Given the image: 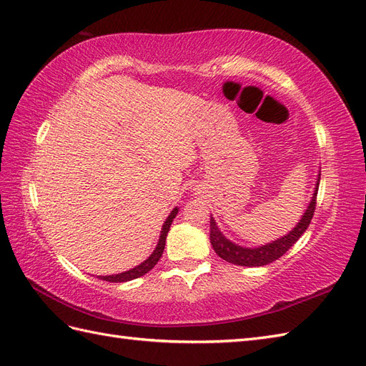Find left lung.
I'll use <instances>...</instances> for the list:
<instances>
[{
	"label": "left lung",
	"mask_w": 366,
	"mask_h": 366,
	"mask_svg": "<svg viewBox=\"0 0 366 366\" xmlns=\"http://www.w3.org/2000/svg\"><path fill=\"white\" fill-rule=\"evenodd\" d=\"M321 180V174L318 175V182H316V188L313 192L312 202L308 204V208L305 209L304 216L300 217V221L285 237H282L280 239H275L269 244L259 246V247H241L234 242L227 239L221 230L217 229L216 221L213 217L209 219V241L211 246H213L216 254L221 257L225 262H229L232 264H238V266H264L269 264L275 259L280 258L291 246L296 244V241L302 237L304 232L307 230V227L310 225L312 217L315 214V208H316V196H318V186Z\"/></svg>",
	"instance_id": "1"
}]
</instances>
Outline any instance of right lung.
<instances>
[{
  "label": "right lung",
  "instance_id": "obj_1",
  "mask_svg": "<svg viewBox=\"0 0 366 366\" xmlns=\"http://www.w3.org/2000/svg\"><path fill=\"white\" fill-rule=\"evenodd\" d=\"M177 213H178V208H174L172 213H170L169 217L166 219L164 225H162V230H161V237H159V241H158V246H157L155 250H153V254H152L147 259H145L144 263L137 264L136 267H133V269L125 271V272H120V274H116V275H99V277H100L102 280L112 282V283H119V282H128V280L137 279V277H141V275L147 274L150 269H153V266H155V264L158 263V259L161 258L162 252H164L167 232H169L170 224H172V221H174V217L177 216Z\"/></svg>",
  "mask_w": 366,
  "mask_h": 366
}]
</instances>
